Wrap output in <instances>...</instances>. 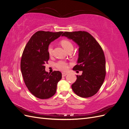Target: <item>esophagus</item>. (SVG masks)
Returning a JSON list of instances; mask_svg holds the SVG:
<instances>
[{"mask_svg":"<svg viewBox=\"0 0 129 129\" xmlns=\"http://www.w3.org/2000/svg\"><path fill=\"white\" fill-rule=\"evenodd\" d=\"M67 73H62V76L63 77H64V76H66V75H67Z\"/></svg>","mask_w":129,"mask_h":129,"instance_id":"1","label":"esophagus"}]
</instances>
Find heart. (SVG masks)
<instances>
[{"instance_id":"heart-1","label":"heart","mask_w":129,"mask_h":129,"mask_svg":"<svg viewBox=\"0 0 129 129\" xmlns=\"http://www.w3.org/2000/svg\"><path fill=\"white\" fill-rule=\"evenodd\" d=\"M61 45L63 47V48L66 50L68 51L69 49H73V46L72 43L70 42L69 40H63L61 42ZM47 51L49 54V55H52L53 53V46L52 45H49L48 47ZM56 67L58 69H59L61 71H66L68 68L67 64L64 61H59L56 64Z\"/></svg>"}]
</instances>
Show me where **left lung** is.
<instances>
[{
    "label": "left lung",
    "instance_id": "8db88e82",
    "mask_svg": "<svg viewBox=\"0 0 129 129\" xmlns=\"http://www.w3.org/2000/svg\"><path fill=\"white\" fill-rule=\"evenodd\" d=\"M62 36L72 40L79 47L77 64L73 69L82 71V74L77 75L76 81L72 85L73 91L83 98L93 96L103 84L106 73L102 48L95 39L85 31L65 32Z\"/></svg>",
    "mask_w": 129,
    "mask_h": 129
}]
</instances>
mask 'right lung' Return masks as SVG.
I'll list each match as a JSON object with an SVG mask.
<instances>
[{"instance_id": "right-lung-1", "label": "right lung", "mask_w": 129, "mask_h": 129, "mask_svg": "<svg viewBox=\"0 0 129 129\" xmlns=\"http://www.w3.org/2000/svg\"><path fill=\"white\" fill-rule=\"evenodd\" d=\"M62 33L38 31L30 38L23 52L20 63L23 79L29 91L38 99L52 97L62 78L59 71L51 74L46 72L45 64L49 59L48 46Z\"/></svg>"}]
</instances>
